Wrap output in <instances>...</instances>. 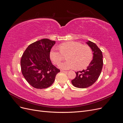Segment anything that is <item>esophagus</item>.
Returning a JSON list of instances; mask_svg holds the SVG:
<instances>
[{"instance_id": "34e87169", "label": "esophagus", "mask_w": 123, "mask_h": 123, "mask_svg": "<svg viewBox=\"0 0 123 123\" xmlns=\"http://www.w3.org/2000/svg\"><path fill=\"white\" fill-rule=\"evenodd\" d=\"M61 71L62 72H64V73H68V71H64V70H61Z\"/></svg>"}]
</instances>
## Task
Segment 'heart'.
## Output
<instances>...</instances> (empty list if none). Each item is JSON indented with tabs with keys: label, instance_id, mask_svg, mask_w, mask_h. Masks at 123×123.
I'll use <instances>...</instances> for the list:
<instances>
[{
	"label": "heart",
	"instance_id": "b5f03b06",
	"mask_svg": "<svg viewBox=\"0 0 123 123\" xmlns=\"http://www.w3.org/2000/svg\"><path fill=\"white\" fill-rule=\"evenodd\" d=\"M58 51L53 48L50 52V57L54 64H58L67 54L68 61L60 63L58 67L62 69H69L76 68L81 70L85 68L90 64L93 57L92 51L90 47L83 45L77 42H68L59 45Z\"/></svg>",
	"mask_w": 123,
	"mask_h": 123
}]
</instances>
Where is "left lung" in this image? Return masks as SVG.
Segmentation results:
<instances>
[{
	"instance_id": "1",
	"label": "left lung",
	"mask_w": 123,
	"mask_h": 123,
	"mask_svg": "<svg viewBox=\"0 0 123 123\" xmlns=\"http://www.w3.org/2000/svg\"><path fill=\"white\" fill-rule=\"evenodd\" d=\"M87 43L92 49L93 57L87 69L75 72L76 77L71 80L74 86L79 88H86L93 84L98 79L103 68L102 52L91 41H88Z\"/></svg>"
}]
</instances>
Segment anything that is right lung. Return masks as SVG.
Segmentation results:
<instances>
[{
    "instance_id": "add662e5",
    "label": "right lung",
    "mask_w": 123,
    "mask_h": 123,
    "mask_svg": "<svg viewBox=\"0 0 123 123\" xmlns=\"http://www.w3.org/2000/svg\"><path fill=\"white\" fill-rule=\"evenodd\" d=\"M55 43V41L47 38L38 40L30 44L22 55V74L33 87L44 89L51 86L60 72L50 58L51 49Z\"/></svg>"
}]
</instances>
